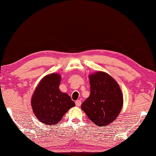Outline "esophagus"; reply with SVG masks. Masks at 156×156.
Listing matches in <instances>:
<instances>
[{"label":"esophagus","mask_w":156,"mask_h":156,"mask_svg":"<svg viewBox=\"0 0 156 156\" xmlns=\"http://www.w3.org/2000/svg\"><path fill=\"white\" fill-rule=\"evenodd\" d=\"M76 105L78 106V107L80 106L81 105V101L80 100H77V101H76Z\"/></svg>","instance_id":"34e87169"}]
</instances>
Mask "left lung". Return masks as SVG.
Here are the masks:
<instances>
[{
    "mask_svg": "<svg viewBox=\"0 0 156 156\" xmlns=\"http://www.w3.org/2000/svg\"><path fill=\"white\" fill-rule=\"evenodd\" d=\"M90 94L81 108L97 126L115 120L122 108L123 95L117 82L110 75L97 72L89 76Z\"/></svg>",
    "mask_w": 156,
    "mask_h": 156,
    "instance_id": "left-lung-1",
    "label": "left lung"
}]
</instances>
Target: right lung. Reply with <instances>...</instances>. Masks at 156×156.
<instances>
[{
  "label": "right lung",
  "instance_id": "obj_1",
  "mask_svg": "<svg viewBox=\"0 0 156 156\" xmlns=\"http://www.w3.org/2000/svg\"><path fill=\"white\" fill-rule=\"evenodd\" d=\"M61 76L53 73L42 79L32 97L33 112L44 125L57 124L75 103L67 93L61 92Z\"/></svg>",
  "mask_w": 156,
  "mask_h": 156
}]
</instances>
